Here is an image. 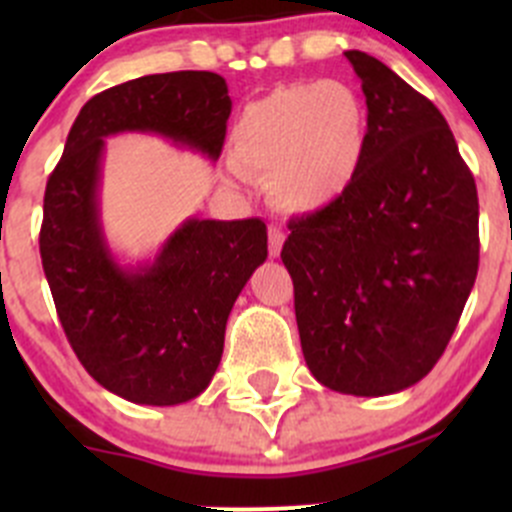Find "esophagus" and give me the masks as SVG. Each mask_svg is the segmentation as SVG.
<instances>
[{
	"label": "esophagus",
	"mask_w": 512,
	"mask_h": 512,
	"mask_svg": "<svg viewBox=\"0 0 512 512\" xmlns=\"http://www.w3.org/2000/svg\"><path fill=\"white\" fill-rule=\"evenodd\" d=\"M282 245H285V230L277 225L270 227V255L272 257H280Z\"/></svg>",
	"instance_id": "esophagus-1"
}]
</instances>
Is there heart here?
<instances>
[{
    "instance_id": "heart-1",
    "label": "heart",
    "mask_w": 512,
    "mask_h": 512,
    "mask_svg": "<svg viewBox=\"0 0 512 512\" xmlns=\"http://www.w3.org/2000/svg\"><path fill=\"white\" fill-rule=\"evenodd\" d=\"M366 141L369 116L356 89L334 79L302 81L277 86L240 113L232 158L245 173L270 175L280 208L319 213L352 188Z\"/></svg>"
}]
</instances>
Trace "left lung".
<instances>
[{
	"instance_id": "1",
	"label": "left lung",
	"mask_w": 512,
	"mask_h": 512,
	"mask_svg": "<svg viewBox=\"0 0 512 512\" xmlns=\"http://www.w3.org/2000/svg\"><path fill=\"white\" fill-rule=\"evenodd\" d=\"M369 116L352 188L289 220L282 262L309 371L386 396L441 359L478 275V193L436 106L364 51H344Z\"/></svg>"
}]
</instances>
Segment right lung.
Here are the masks:
<instances>
[{
  "label": "right lung",
  "mask_w": 512,
  "mask_h": 512,
  "mask_svg": "<svg viewBox=\"0 0 512 512\" xmlns=\"http://www.w3.org/2000/svg\"><path fill=\"white\" fill-rule=\"evenodd\" d=\"M232 101L213 71H173L101 91L76 116L46 180L39 252L66 339L121 399L175 406L208 389L237 294L267 260L260 218H188L153 260L126 267L101 225L103 138L153 133L218 160Z\"/></svg>",
  "instance_id": "1"
}]
</instances>
